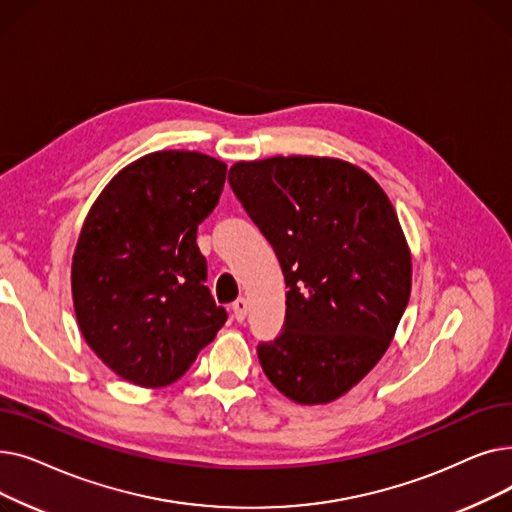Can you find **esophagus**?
I'll use <instances>...</instances> for the list:
<instances>
[{
	"label": "esophagus",
	"mask_w": 512,
	"mask_h": 512,
	"mask_svg": "<svg viewBox=\"0 0 512 512\" xmlns=\"http://www.w3.org/2000/svg\"><path fill=\"white\" fill-rule=\"evenodd\" d=\"M232 315L236 321H245L247 319V301L245 299H236L232 303Z\"/></svg>",
	"instance_id": "obj_1"
}]
</instances>
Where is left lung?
Here are the masks:
<instances>
[{
	"instance_id": "1",
	"label": "left lung",
	"mask_w": 512,
	"mask_h": 512,
	"mask_svg": "<svg viewBox=\"0 0 512 512\" xmlns=\"http://www.w3.org/2000/svg\"><path fill=\"white\" fill-rule=\"evenodd\" d=\"M230 188L270 242L286 282L282 332L257 344L284 396L324 405L386 353L411 297V255L386 193L330 157L238 161Z\"/></svg>"
}]
</instances>
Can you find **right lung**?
Returning a JSON list of instances; mask_svg holds the SVG:
<instances>
[{
    "label": "right lung",
    "instance_id": "obj_1",
    "mask_svg": "<svg viewBox=\"0 0 512 512\" xmlns=\"http://www.w3.org/2000/svg\"><path fill=\"white\" fill-rule=\"evenodd\" d=\"M224 182L218 159L155 151L93 203L72 257V299L87 344L122 380L170 386L226 324L197 247Z\"/></svg>",
    "mask_w": 512,
    "mask_h": 512
}]
</instances>
